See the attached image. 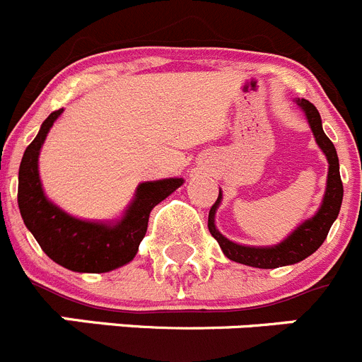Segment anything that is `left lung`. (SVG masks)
<instances>
[{
	"mask_svg": "<svg viewBox=\"0 0 362 362\" xmlns=\"http://www.w3.org/2000/svg\"><path fill=\"white\" fill-rule=\"evenodd\" d=\"M295 101L300 106L302 112L305 113V119H308L309 126H311V132L315 135L316 144L325 153L327 161H329L325 195H323L322 206L316 211V215L305 220V222H302L286 240H282L281 243H277L274 247H247L227 240L226 236L220 235L218 229L215 227V213L216 208L220 206V201H222V192H218V199H216L215 204L209 209L208 229L213 238L218 242L222 252L230 261L247 264V267L279 268L286 267V264H295L298 261L305 259L313 252H316L320 249V245L325 242L330 226L334 223V220L338 218L339 208H341L343 183L341 175H339V160L338 153H336V147L330 142L329 136L323 133L322 119H320V113L316 110V106L313 103H309L308 99H295Z\"/></svg>",
	"mask_w": 362,
	"mask_h": 362,
	"instance_id": "8db88e82",
	"label": "left lung"
}]
</instances>
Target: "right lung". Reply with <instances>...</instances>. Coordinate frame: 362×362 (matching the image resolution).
<instances>
[{
  "label": "right lung",
  "instance_id": "obj_1",
  "mask_svg": "<svg viewBox=\"0 0 362 362\" xmlns=\"http://www.w3.org/2000/svg\"><path fill=\"white\" fill-rule=\"evenodd\" d=\"M64 110L51 113L39 135L26 147L19 167L17 202L24 223L40 249L72 272L103 274L129 263L147 233L151 209L185 183L181 177L139 185L135 199L119 222H88L74 218L46 197L39 177V154L54 120Z\"/></svg>",
  "mask_w": 362,
  "mask_h": 362
}]
</instances>
